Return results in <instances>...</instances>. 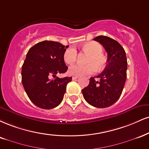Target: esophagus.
I'll use <instances>...</instances> for the list:
<instances>
[{"mask_svg":"<svg viewBox=\"0 0 149 149\" xmlns=\"http://www.w3.org/2000/svg\"><path fill=\"white\" fill-rule=\"evenodd\" d=\"M79 78V77L78 76H73V77H72V79L74 80H76V79H78V78Z\"/></svg>","mask_w":149,"mask_h":149,"instance_id":"34e87169","label":"esophagus"}]
</instances>
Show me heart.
<instances>
[{"label":"heart","instance_id":"b5f03b06","mask_svg":"<svg viewBox=\"0 0 149 149\" xmlns=\"http://www.w3.org/2000/svg\"><path fill=\"white\" fill-rule=\"evenodd\" d=\"M82 48L89 54L86 59L87 64H76L69 67V73L74 76H84L94 73L95 70L101 71L105 67L106 64L105 57L102 54L103 48L97 42H90L84 44ZM77 58V51L74 47H69L64 53V60L66 63L73 64Z\"/></svg>","mask_w":149,"mask_h":149}]
</instances>
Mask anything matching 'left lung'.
Returning a JSON list of instances; mask_svg holds the SVG:
<instances>
[{"instance_id":"8db88e82","label":"left lung","mask_w":149,"mask_h":149,"mask_svg":"<svg viewBox=\"0 0 149 149\" xmlns=\"http://www.w3.org/2000/svg\"><path fill=\"white\" fill-rule=\"evenodd\" d=\"M103 46L107 53V64L96 81L90 78L87 87L82 89L85 101L98 108L110 107L119 99L126 80L127 58L123 48L119 42L107 36L94 39Z\"/></svg>"}]
</instances>
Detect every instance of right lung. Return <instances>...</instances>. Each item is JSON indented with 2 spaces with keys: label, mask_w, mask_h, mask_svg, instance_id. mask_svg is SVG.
Returning <instances> with one entry per match:
<instances>
[{
  "label": "right lung",
  "mask_w": 149,
  "mask_h": 149,
  "mask_svg": "<svg viewBox=\"0 0 149 149\" xmlns=\"http://www.w3.org/2000/svg\"><path fill=\"white\" fill-rule=\"evenodd\" d=\"M69 46L43 41L31 47L22 66V84L30 100L36 106L50 110L62 101L71 77L60 78L57 73L67 71L64 53Z\"/></svg>",
  "instance_id": "add662e5"
}]
</instances>
